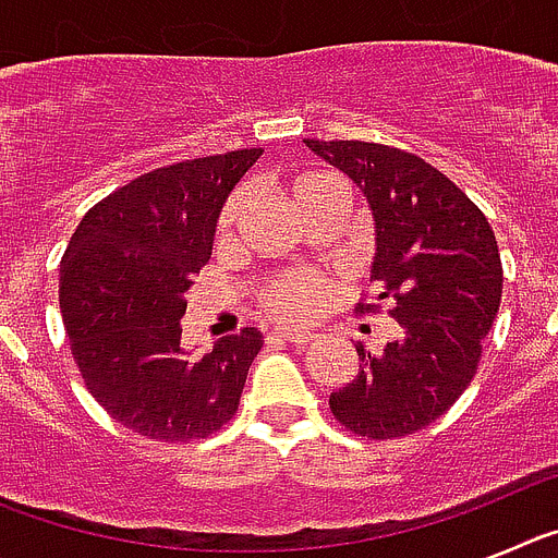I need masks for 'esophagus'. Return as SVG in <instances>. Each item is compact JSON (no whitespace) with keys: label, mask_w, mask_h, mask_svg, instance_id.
<instances>
[{"label":"esophagus","mask_w":558,"mask_h":558,"mask_svg":"<svg viewBox=\"0 0 558 558\" xmlns=\"http://www.w3.org/2000/svg\"><path fill=\"white\" fill-rule=\"evenodd\" d=\"M276 338H282V340H290V343H299V347H307V343H313L315 335L307 332V329H288V327H279L274 329Z\"/></svg>","instance_id":"obj_1"}]
</instances>
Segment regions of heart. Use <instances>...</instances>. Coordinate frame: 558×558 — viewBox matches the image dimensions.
<instances>
[{
	"instance_id": "b5f03b06",
	"label": "heart",
	"mask_w": 558,
	"mask_h": 558,
	"mask_svg": "<svg viewBox=\"0 0 558 558\" xmlns=\"http://www.w3.org/2000/svg\"><path fill=\"white\" fill-rule=\"evenodd\" d=\"M327 179V175H304L293 184V198L299 192H304L307 186H313L315 181ZM240 211H243V195H234L229 204L220 211L218 231L220 236H229L231 229L240 220ZM329 284L327 279H322L318 274H310V270H290V274L274 276L259 290V302L268 310L270 315H276L279 322H304L315 310L327 302Z\"/></svg>"
}]
</instances>
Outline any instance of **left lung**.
Returning <instances> with one entry per match:
<instances>
[{
  "instance_id": "obj_1",
  "label": "left lung",
  "mask_w": 558,
  "mask_h": 558,
  "mask_svg": "<svg viewBox=\"0 0 558 558\" xmlns=\"http://www.w3.org/2000/svg\"><path fill=\"white\" fill-rule=\"evenodd\" d=\"M304 145L366 198L374 226L372 282L393 304L399 338L329 393L340 425L366 438L422 430L475 377L483 338L500 310L502 265L489 220L445 172L374 142Z\"/></svg>"
}]
</instances>
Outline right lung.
Listing matches in <instances>:
<instances>
[{
    "label": "right lung",
    "mask_w": 558,
    "mask_h": 558,
    "mask_svg": "<svg viewBox=\"0 0 558 558\" xmlns=\"http://www.w3.org/2000/svg\"><path fill=\"white\" fill-rule=\"evenodd\" d=\"M263 147L181 161L133 179L86 211L61 259V313L88 393L120 425L190 441L236 413L263 335L211 352L181 347L186 290L211 256L231 190Z\"/></svg>",
    "instance_id": "right-lung-1"
}]
</instances>
